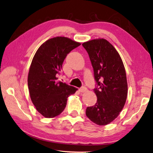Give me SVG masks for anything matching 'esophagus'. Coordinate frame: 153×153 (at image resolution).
Returning a JSON list of instances; mask_svg holds the SVG:
<instances>
[{
	"instance_id": "obj_1",
	"label": "esophagus",
	"mask_w": 153,
	"mask_h": 153,
	"mask_svg": "<svg viewBox=\"0 0 153 153\" xmlns=\"http://www.w3.org/2000/svg\"><path fill=\"white\" fill-rule=\"evenodd\" d=\"M87 91V88H86V87H81V88H80L79 89V91L80 92H85Z\"/></svg>"
}]
</instances>
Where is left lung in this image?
<instances>
[{
    "label": "left lung",
    "instance_id": "1",
    "mask_svg": "<svg viewBox=\"0 0 153 153\" xmlns=\"http://www.w3.org/2000/svg\"><path fill=\"white\" fill-rule=\"evenodd\" d=\"M82 45L88 53L97 84L94 89L97 103L87 108L86 115L94 123L106 125L118 116L127 100L124 65L118 52L106 39H94Z\"/></svg>",
    "mask_w": 153,
    "mask_h": 153
}]
</instances>
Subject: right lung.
I'll use <instances>...</instances> for the list:
<instances>
[{"instance_id":"right-lung-1","label":"right lung","mask_w":153,"mask_h":153,"mask_svg":"<svg viewBox=\"0 0 153 153\" xmlns=\"http://www.w3.org/2000/svg\"><path fill=\"white\" fill-rule=\"evenodd\" d=\"M65 37L48 39L39 47L31 63L28 86L30 98L37 111L47 118L54 117L64 111L68 97L77 88L57 82L67 54L80 45Z\"/></svg>"}]
</instances>
